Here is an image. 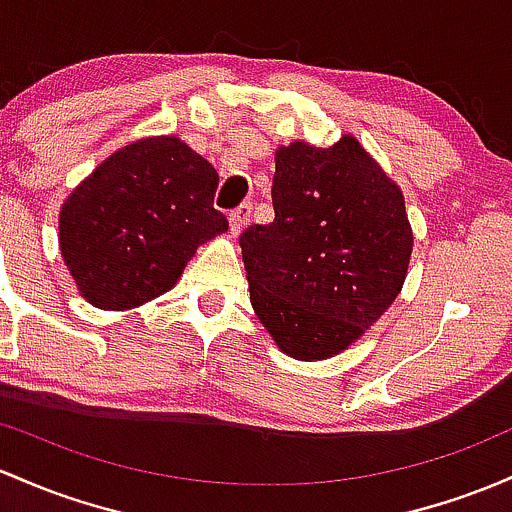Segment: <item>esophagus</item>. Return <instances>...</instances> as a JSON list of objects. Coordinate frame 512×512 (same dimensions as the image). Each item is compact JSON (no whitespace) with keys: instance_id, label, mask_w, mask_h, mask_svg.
I'll list each match as a JSON object with an SVG mask.
<instances>
[{"instance_id":"1","label":"esophagus","mask_w":512,"mask_h":512,"mask_svg":"<svg viewBox=\"0 0 512 512\" xmlns=\"http://www.w3.org/2000/svg\"><path fill=\"white\" fill-rule=\"evenodd\" d=\"M250 213H252V204L250 201H245V204H240L238 209L230 211L228 216V226H230V233L238 235L240 230L247 226V221H250Z\"/></svg>"}]
</instances>
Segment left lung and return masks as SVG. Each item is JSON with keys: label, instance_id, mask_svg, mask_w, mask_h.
<instances>
[{"label": "left lung", "instance_id": "left-lung-1", "mask_svg": "<svg viewBox=\"0 0 512 512\" xmlns=\"http://www.w3.org/2000/svg\"><path fill=\"white\" fill-rule=\"evenodd\" d=\"M274 221L240 233L250 301L286 355H338L391 306L413 250L396 184L352 136L277 150Z\"/></svg>", "mask_w": 512, "mask_h": 512}]
</instances>
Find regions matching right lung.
Returning <instances> with one entry per match:
<instances>
[{
    "label": "right lung",
    "mask_w": 512,
    "mask_h": 512,
    "mask_svg": "<svg viewBox=\"0 0 512 512\" xmlns=\"http://www.w3.org/2000/svg\"><path fill=\"white\" fill-rule=\"evenodd\" d=\"M218 174L174 136L126 145L67 196L60 250L77 289L126 311L172 289L194 250L228 228Z\"/></svg>",
    "instance_id": "1"
}]
</instances>
